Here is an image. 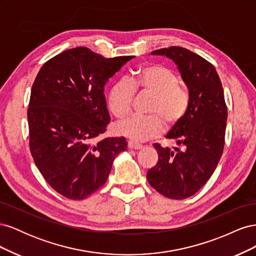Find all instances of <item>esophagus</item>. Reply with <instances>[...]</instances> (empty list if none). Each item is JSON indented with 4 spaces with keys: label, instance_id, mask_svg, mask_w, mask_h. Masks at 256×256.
Here are the masks:
<instances>
[{
    "label": "esophagus",
    "instance_id": "34e87169",
    "mask_svg": "<svg viewBox=\"0 0 256 256\" xmlns=\"http://www.w3.org/2000/svg\"><path fill=\"white\" fill-rule=\"evenodd\" d=\"M128 147L131 150H141L142 148V144L134 142V141H128Z\"/></svg>",
    "mask_w": 256,
    "mask_h": 256
}]
</instances>
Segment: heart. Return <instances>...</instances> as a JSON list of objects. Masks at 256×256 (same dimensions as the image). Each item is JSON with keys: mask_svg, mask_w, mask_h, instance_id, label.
<instances>
[{"mask_svg": "<svg viewBox=\"0 0 256 256\" xmlns=\"http://www.w3.org/2000/svg\"><path fill=\"white\" fill-rule=\"evenodd\" d=\"M136 90L152 96L148 108L152 115L130 116L113 126L116 134L134 141L158 136L164 130V122L170 128L176 126L189 109V92L180 84L176 74L166 66L152 64L138 69L130 81L120 80L113 85L109 108L116 118H124L132 110Z\"/></svg>", "mask_w": 256, "mask_h": 256, "instance_id": "b5f03b06", "label": "heart"}]
</instances>
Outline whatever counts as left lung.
<instances>
[{
  "label": "left lung",
  "mask_w": 256,
  "mask_h": 256,
  "mask_svg": "<svg viewBox=\"0 0 256 256\" xmlns=\"http://www.w3.org/2000/svg\"><path fill=\"white\" fill-rule=\"evenodd\" d=\"M152 54L174 60L190 95L184 118L166 134L173 150L154 143L157 164L147 172L152 187L166 198H187L203 187L218 166L224 148L228 108L218 74L212 63L182 47L154 50Z\"/></svg>",
  "instance_id": "left-lung-1"
}]
</instances>
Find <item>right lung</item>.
Here are the masks:
<instances>
[{"label": "right lung", "instance_id": "add662e5", "mask_svg": "<svg viewBox=\"0 0 256 256\" xmlns=\"http://www.w3.org/2000/svg\"><path fill=\"white\" fill-rule=\"evenodd\" d=\"M134 56L106 58L86 47L46 62L30 90L28 109L30 150L51 187L83 200L106 182L125 138H106L110 115L104 85Z\"/></svg>", "mask_w": 256, "mask_h": 256}]
</instances>
